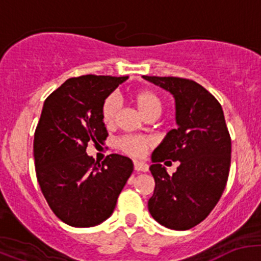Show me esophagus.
<instances>
[{
  "label": "esophagus",
  "instance_id": "1",
  "mask_svg": "<svg viewBox=\"0 0 261 261\" xmlns=\"http://www.w3.org/2000/svg\"><path fill=\"white\" fill-rule=\"evenodd\" d=\"M134 167H135L136 172L145 173V172H147V170H149V165H147L146 163H144V162H139V160L134 162Z\"/></svg>",
  "mask_w": 261,
  "mask_h": 261
}]
</instances>
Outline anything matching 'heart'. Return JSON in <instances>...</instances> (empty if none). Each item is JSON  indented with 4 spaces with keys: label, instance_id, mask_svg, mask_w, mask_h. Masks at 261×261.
<instances>
[{
    "label": "heart",
    "instance_id": "1",
    "mask_svg": "<svg viewBox=\"0 0 261 261\" xmlns=\"http://www.w3.org/2000/svg\"><path fill=\"white\" fill-rule=\"evenodd\" d=\"M133 101L143 117L147 114H152V112L160 114L162 111V101H160L159 96L150 89H138L134 92ZM118 102L116 97L110 96L105 99L101 109V117L102 122L106 126H110L114 122ZM117 145L123 152L131 155V156H143L149 146V140L144 138H138V136H125L118 140Z\"/></svg>",
    "mask_w": 261,
    "mask_h": 261
}]
</instances>
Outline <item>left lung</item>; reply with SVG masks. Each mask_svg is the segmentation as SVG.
<instances>
[{
  "mask_svg": "<svg viewBox=\"0 0 261 261\" xmlns=\"http://www.w3.org/2000/svg\"><path fill=\"white\" fill-rule=\"evenodd\" d=\"M143 78L173 94L177 123V128H172L151 154L149 169L155 189L147 208L160 225L170 230H189L215 208L227 183L231 139L222 107L194 81ZM165 159L180 162L173 176L160 164Z\"/></svg>",
  "mask_w": 261,
  "mask_h": 261,
  "instance_id": "left-lung-1",
  "label": "left lung"
}]
</instances>
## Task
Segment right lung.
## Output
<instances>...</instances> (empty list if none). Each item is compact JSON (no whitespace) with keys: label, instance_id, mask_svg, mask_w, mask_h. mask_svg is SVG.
Masks as SVG:
<instances>
[{"label":"right lung","instance_id":"add662e5","mask_svg":"<svg viewBox=\"0 0 261 261\" xmlns=\"http://www.w3.org/2000/svg\"><path fill=\"white\" fill-rule=\"evenodd\" d=\"M127 78H70L44 102L34 136L36 178L51 211L73 227L106 221L133 174L130 158L111 154L97 164L86 152L88 143L106 140L102 105Z\"/></svg>","mask_w":261,"mask_h":261}]
</instances>
